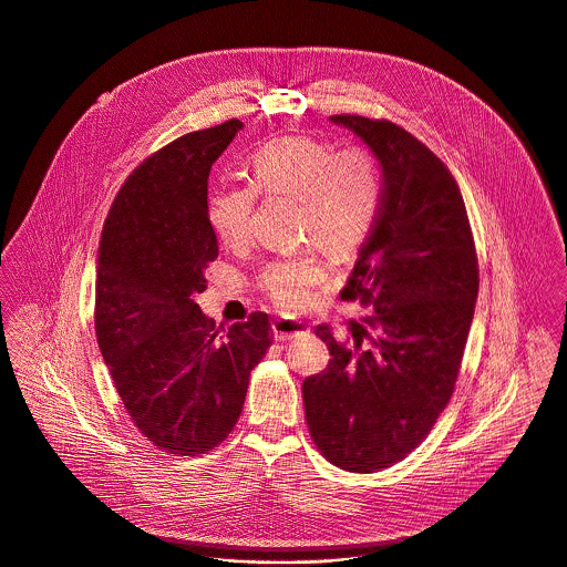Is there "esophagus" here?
<instances>
[{"label":"esophagus","mask_w":567,"mask_h":567,"mask_svg":"<svg viewBox=\"0 0 567 567\" xmlns=\"http://www.w3.org/2000/svg\"><path fill=\"white\" fill-rule=\"evenodd\" d=\"M272 334L277 341H290L295 337L308 334V326L297 319H275L272 321Z\"/></svg>","instance_id":"obj_1"}]
</instances>
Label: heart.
Listing matches in <instances>:
<instances>
[{"label":"heart","instance_id":"1","mask_svg":"<svg viewBox=\"0 0 567 567\" xmlns=\"http://www.w3.org/2000/svg\"><path fill=\"white\" fill-rule=\"evenodd\" d=\"M250 185H228L208 199V221L217 239L239 250L252 233L257 190L297 202V228L330 255L354 252L372 233L382 197V172L368 145L337 152L310 136H281L250 158ZM326 268L312 250L270 261L259 290L284 310H301L323 281Z\"/></svg>","mask_w":567,"mask_h":567}]
</instances>
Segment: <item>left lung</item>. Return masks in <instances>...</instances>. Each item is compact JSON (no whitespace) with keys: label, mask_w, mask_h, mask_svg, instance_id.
Segmentation results:
<instances>
[{"label":"left lung","mask_w":567,"mask_h":567,"mask_svg":"<svg viewBox=\"0 0 567 567\" xmlns=\"http://www.w3.org/2000/svg\"><path fill=\"white\" fill-rule=\"evenodd\" d=\"M382 167V197L341 299L374 312L352 339L317 337L328 368L303 380L310 435L350 473H377L422 444L446 409L475 312L480 266L471 221L449 167L384 118L337 114Z\"/></svg>","instance_id":"8db88e82"}]
</instances>
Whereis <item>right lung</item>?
<instances>
[{
	"instance_id": "add662e5",
	"label": "right lung",
	"mask_w": 567,
	"mask_h": 567,
	"mask_svg": "<svg viewBox=\"0 0 567 567\" xmlns=\"http://www.w3.org/2000/svg\"><path fill=\"white\" fill-rule=\"evenodd\" d=\"M241 121L190 132L143 161L103 224L94 328L134 426L172 455H202L237 424L272 343L266 312L226 334L193 301L217 259L208 174Z\"/></svg>"
}]
</instances>
